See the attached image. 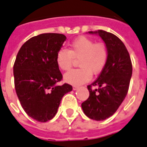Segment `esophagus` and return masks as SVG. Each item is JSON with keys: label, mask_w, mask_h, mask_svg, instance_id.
I'll return each instance as SVG.
<instances>
[{"label": "esophagus", "mask_w": 147, "mask_h": 147, "mask_svg": "<svg viewBox=\"0 0 147 147\" xmlns=\"http://www.w3.org/2000/svg\"><path fill=\"white\" fill-rule=\"evenodd\" d=\"M78 88H79L78 86H76V85H75V86H73V88H73V90H77V89H78Z\"/></svg>", "instance_id": "esophagus-1"}]
</instances>
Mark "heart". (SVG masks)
Wrapping results in <instances>:
<instances>
[{
  "label": "heart",
  "mask_w": 147,
  "mask_h": 147,
  "mask_svg": "<svg viewBox=\"0 0 147 147\" xmlns=\"http://www.w3.org/2000/svg\"><path fill=\"white\" fill-rule=\"evenodd\" d=\"M108 49L102 42H95L84 36L78 37L70 44L69 48L60 49L57 54V65L60 69H71L74 58L78 59L79 69H72L64 76L68 83L81 84L88 82L92 73L98 75L103 70L108 61Z\"/></svg>",
  "instance_id": "b5f03b06"
}]
</instances>
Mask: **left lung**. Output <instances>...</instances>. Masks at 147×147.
<instances>
[{"mask_svg":"<svg viewBox=\"0 0 147 147\" xmlns=\"http://www.w3.org/2000/svg\"><path fill=\"white\" fill-rule=\"evenodd\" d=\"M98 34L108 49V61L97 79L88 85L90 95L82 103L88 118L102 121L112 116L125 100L132 75V63L126 47L115 34L103 30L89 32ZM99 86L94 90L92 86Z\"/></svg>","mask_w":147,"mask_h":147,"instance_id":"left-lung-1","label":"left lung"}]
</instances>
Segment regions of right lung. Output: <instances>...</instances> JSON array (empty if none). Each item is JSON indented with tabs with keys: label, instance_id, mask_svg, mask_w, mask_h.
Returning a JSON list of instances; mask_svg holds the SVG:
<instances>
[{
	"label": "right lung",
	"instance_id": "add662e5",
	"mask_svg": "<svg viewBox=\"0 0 147 147\" xmlns=\"http://www.w3.org/2000/svg\"><path fill=\"white\" fill-rule=\"evenodd\" d=\"M65 39L58 33L32 37L21 47L14 63V84L21 106L40 122L53 119L63 96L72 90L66 83L57 85L63 76L56 58Z\"/></svg>",
	"mask_w": 147,
	"mask_h": 147
}]
</instances>
